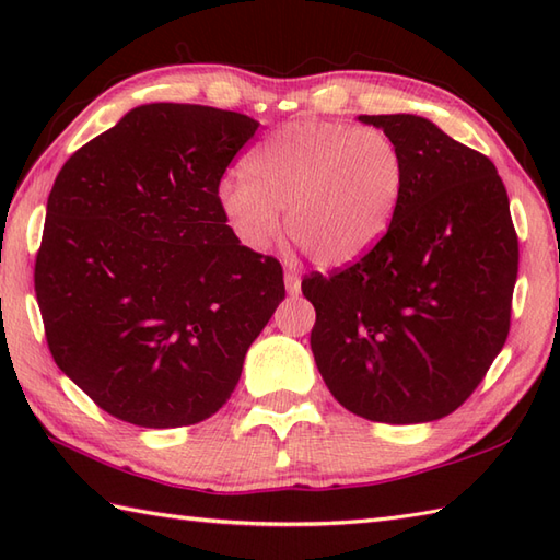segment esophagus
<instances>
[{
  "mask_svg": "<svg viewBox=\"0 0 560 560\" xmlns=\"http://www.w3.org/2000/svg\"><path fill=\"white\" fill-rule=\"evenodd\" d=\"M283 283H287V291L291 295H299L301 293V277L295 271H287L283 273Z\"/></svg>",
  "mask_w": 560,
  "mask_h": 560,
  "instance_id": "34e87169",
  "label": "esophagus"
}]
</instances>
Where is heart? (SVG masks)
Segmentation results:
<instances>
[{"instance_id": "heart-1", "label": "heart", "mask_w": 560, "mask_h": 560, "mask_svg": "<svg viewBox=\"0 0 560 560\" xmlns=\"http://www.w3.org/2000/svg\"><path fill=\"white\" fill-rule=\"evenodd\" d=\"M401 192V151L383 129L295 120L259 141L217 199L245 247H271L287 209V235L315 265L347 267L383 241Z\"/></svg>"}]
</instances>
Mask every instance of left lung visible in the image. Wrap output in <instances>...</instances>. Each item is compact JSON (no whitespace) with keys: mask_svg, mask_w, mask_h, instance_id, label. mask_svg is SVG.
<instances>
[{"mask_svg":"<svg viewBox=\"0 0 560 560\" xmlns=\"http://www.w3.org/2000/svg\"><path fill=\"white\" fill-rule=\"evenodd\" d=\"M397 141L389 231L337 273H311V349L331 395L380 423H425L479 387L510 329L517 233L495 165L419 115H361Z\"/></svg>","mask_w":560,"mask_h":560,"instance_id":"8db88e82","label":"left lung"}]
</instances>
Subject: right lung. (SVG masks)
<instances>
[{
	"label": "right lung",
	"instance_id": "obj_1",
	"mask_svg": "<svg viewBox=\"0 0 560 560\" xmlns=\"http://www.w3.org/2000/svg\"><path fill=\"white\" fill-rule=\"evenodd\" d=\"M257 127L207 105H139L57 175L35 299L59 371L115 419L217 413L287 295L279 261L241 245L217 199Z\"/></svg>",
	"mask_w": 560,
	"mask_h": 560
}]
</instances>
